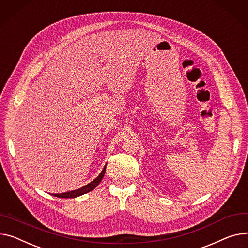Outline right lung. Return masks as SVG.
I'll list each match as a JSON object with an SVG mask.
<instances>
[{
    "label": "right lung",
    "instance_id": "obj_1",
    "mask_svg": "<svg viewBox=\"0 0 248 248\" xmlns=\"http://www.w3.org/2000/svg\"><path fill=\"white\" fill-rule=\"evenodd\" d=\"M105 173H106V167L103 170V171L100 173V175H98L95 179H93L92 183L88 184L85 186H82L81 188H78V189H76V190H72V191H68V192H64V193L53 194V195H55L57 197H60V199H74V197H78L79 195H82V194H85L87 192H90L91 190L95 188L98 186V184L101 183L104 175H105Z\"/></svg>",
    "mask_w": 248,
    "mask_h": 248
}]
</instances>
